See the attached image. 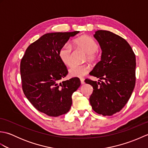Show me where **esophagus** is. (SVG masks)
Returning <instances> with one entry per match:
<instances>
[{
    "label": "esophagus",
    "instance_id": "obj_1",
    "mask_svg": "<svg viewBox=\"0 0 148 148\" xmlns=\"http://www.w3.org/2000/svg\"><path fill=\"white\" fill-rule=\"evenodd\" d=\"M80 81H81V83L82 84L84 83V79L83 77H81L80 78Z\"/></svg>",
    "mask_w": 148,
    "mask_h": 148
}]
</instances>
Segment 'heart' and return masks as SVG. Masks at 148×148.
<instances>
[{"label":"heart","instance_id":"obj_1","mask_svg":"<svg viewBox=\"0 0 148 148\" xmlns=\"http://www.w3.org/2000/svg\"><path fill=\"white\" fill-rule=\"evenodd\" d=\"M74 44L77 48L83 49L86 53V58L90 61H95L99 58L97 49L99 48L98 44L95 40L88 36H81L74 40ZM72 46L69 44H65L60 48L58 53L59 58L61 61L66 65H71L72 63ZM91 69L88 64L73 65L69 69V76L71 77H82L86 74Z\"/></svg>","mask_w":148,"mask_h":148}]
</instances>
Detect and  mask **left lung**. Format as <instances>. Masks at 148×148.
Wrapping results in <instances>:
<instances>
[{"label": "left lung", "instance_id": "left-lung-1", "mask_svg": "<svg viewBox=\"0 0 148 148\" xmlns=\"http://www.w3.org/2000/svg\"><path fill=\"white\" fill-rule=\"evenodd\" d=\"M94 37L102 52L101 60L90 73L100 82L85 80L93 88L90 102L98 114L112 116L126 105L134 89L136 55L126 40L111 32L97 30Z\"/></svg>", "mask_w": 148, "mask_h": 148}]
</instances>
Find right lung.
Instances as JSON below:
<instances>
[{"label":"right lung","mask_w":148,"mask_h":148,"mask_svg":"<svg viewBox=\"0 0 148 148\" xmlns=\"http://www.w3.org/2000/svg\"><path fill=\"white\" fill-rule=\"evenodd\" d=\"M79 31L46 34L26 49L20 62L25 95L39 111L49 116L67 113L72 106V95L81 85L78 78L60 83L68 71L59 58L60 49Z\"/></svg>","instance_id":"obj_1"}]
</instances>
